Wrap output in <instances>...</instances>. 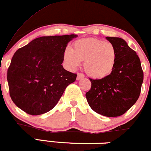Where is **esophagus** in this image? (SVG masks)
I'll return each mask as SVG.
<instances>
[{"instance_id": "esophagus-1", "label": "esophagus", "mask_w": 151, "mask_h": 151, "mask_svg": "<svg viewBox=\"0 0 151 151\" xmlns=\"http://www.w3.org/2000/svg\"><path fill=\"white\" fill-rule=\"evenodd\" d=\"M84 77V75L83 74H81V73H78L77 74V80H79V79H83Z\"/></svg>"}]
</instances>
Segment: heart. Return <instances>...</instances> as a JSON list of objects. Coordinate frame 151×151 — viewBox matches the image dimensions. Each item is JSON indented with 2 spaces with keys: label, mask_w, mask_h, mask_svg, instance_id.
Segmentation results:
<instances>
[{
  "label": "heart",
  "mask_w": 151,
  "mask_h": 151,
  "mask_svg": "<svg viewBox=\"0 0 151 151\" xmlns=\"http://www.w3.org/2000/svg\"><path fill=\"white\" fill-rule=\"evenodd\" d=\"M66 67L75 70L84 61L86 72L93 78H104L111 73L116 62V51L112 43L95 38L76 41L73 49L67 47L63 53Z\"/></svg>",
  "instance_id": "b5f03b06"
}]
</instances>
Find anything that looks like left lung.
<instances>
[{
    "label": "left lung",
    "mask_w": 151,
    "mask_h": 151,
    "mask_svg": "<svg viewBox=\"0 0 151 151\" xmlns=\"http://www.w3.org/2000/svg\"><path fill=\"white\" fill-rule=\"evenodd\" d=\"M116 51V62L111 73L101 79H89L91 89L86 93L89 106L107 117L125 114L136 103L141 93L143 72L140 59L124 40L106 37Z\"/></svg>",
    "instance_id": "obj_1"
}]
</instances>
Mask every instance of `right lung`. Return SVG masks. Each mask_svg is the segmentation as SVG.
<instances>
[{
  "label": "right lung",
  "mask_w": 151,
  "mask_h": 151,
  "mask_svg": "<svg viewBox=\"0 0 151 151\" xmlns=\"http://www.w3.org/2000/svg\"><path fill=\"white\" fill-rule=\"evenodd\" d=\"M77 35L37 37L15 52L7 74L10 95L30 115L47 113L56 106L77 74L62 65L67 44Z\"/></svg>",
  "instance_id": "1"
}]
</instances>
